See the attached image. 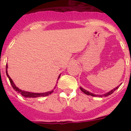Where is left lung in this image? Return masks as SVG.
Instances as JSON below:
<instances>
[{
	"label": "left lung",
	"mask_w": 131,
	"mask_h": 131,
	"mask_svg": "<svg viewBox=\"0 0 131 131\" xmlns=\"http://www.w3.org/2000/svg\"><path fill=\"white\" fill-rule=\"evenodd\" d=\"M118 88H119V86H117L116 88H115V89H113V90H112V91H109V92H107V93L104 94H101V95H100V94H94L92 93V92H89V91H87L86 90H85V89H84L83 88H82L81 86H80V89H81V91L83 92H84V93L85 94H86V95H90V96H98V97H102V96L106 97V96H107L110 95V94H112L113 93L114 91H116Z\"/></svg>",
	"instance_id": "8db88e82"
}]
</instances>
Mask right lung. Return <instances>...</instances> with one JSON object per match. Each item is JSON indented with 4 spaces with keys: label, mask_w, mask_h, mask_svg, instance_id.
<instances>
[{
    "label": "right lung",
    "mask_w": 131,
    "mask_h": 131,
    "mask_svg": "<svg viewBox=\"0 0 131 131\" xmlns=\"http://www.w3.org/2000/svg\"><path fill=\"white\" fill-rule=\"evenodd\" d=\"M8 65L6 64V75L7 77H8L9 80H10V84H12V87H13V89H14L15 91H16V92H18V93L21 94V95L25 97V98H37V97H40V96H48L49 94H50L52 93L53 92H54V89L56 88V86L55 87H54V89H53V90H52L51 91H48V92H42V93H35V92H27V91H22V90H21V89H19V88L17 87V86L15 85L14 83L13 82V81H12V79L11 78H10V77L9 76V75L8 74ZM60 75H59L58 78V80L59 79V78H60ZM58 83V82H57Z\"/></svg>",
    "instance_id": "obj_1"
}]
</instances>
